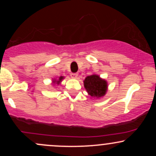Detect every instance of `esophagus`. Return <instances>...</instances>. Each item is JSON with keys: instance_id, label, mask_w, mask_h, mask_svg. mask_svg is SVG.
<instances>
[{"instance_id": "obj_1", "label": "esophagus", "mask_w": 156, "mask_h": 156, "mask_svg": "<svg viewBox=\"0 0 156 156\" xmlns=\"http://www.w3.org/2000/svg\"><path fill=\"white\" fill-rule=\"evenodd\" d=\"M70 76H71V77H72V78H78V73H72L70 74Z\"/></svg>"}]
</instances>
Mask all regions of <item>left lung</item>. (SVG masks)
I'll return each mask as SVG.
<instances>
[{"mask_svg": "<svg viewBox=\"0 0 156 156\" xmlns=\"http://www.w3.org/2000/svg\"><path fill=\"white\" fill-rule=\"evenodd\" d=\"M84 87L91 97L100 98L104 96L107 91V83L97 75L87 76L83 81Z\"/></svg>", "mask_w": 156, "mask_h": 156, "instance_id": "8db88e82", "label": "left lung"}]
</instances>
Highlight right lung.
I'll list each match as a JSON object with an SVG mask.
<instances>
[{"mask_svg":"<svg viewBox=\"0 0 156 156\" xmlns=\"http://www.w3.org/2000/svg\"><path fill=\"white\" fill-rule=\"evenodd\" d=\"M62 79H63V77L61 76L60 78H58V80H53V83H56V84H59V83H60L61 81H62Z\"/></svg>","mask_w":156,"mask_h":156,"instance_id":"1","label":"right lung"}]
</instances>
